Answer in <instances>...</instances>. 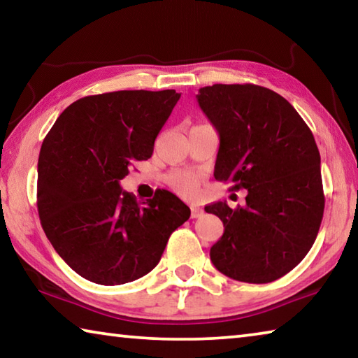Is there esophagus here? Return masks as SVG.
Masks as SVG:
<instances>
[{"instance_id":"esophagus-1","label":"esophagus","mask_w":358,"mask_h":358,"mask_svg":"<svg viewBox=\"0 0 358 358\" xmlns=\"http://www.w3.org/2000/svg\"><path fill=\"white\" fill-rule=\"evenodd\" d=\"M202 213H203L202 208L191 207V217H199V216H202Z\"/></svg>"}]
</instances>
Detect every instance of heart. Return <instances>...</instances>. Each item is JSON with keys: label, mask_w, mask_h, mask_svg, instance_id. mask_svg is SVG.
<instances>
[{"label": "heart", "mask_w": 358, "mask_h": 358, "mask_svg": "<svg viewBox=\"0 0 358 358\" xmlns=\"http://www.w3.org/2000/svg\"><path fill=\"white\" fill-rule=\"evenodd\" d=\"M169 185L178 196L194 201L201 194L202 173L199 172H173L169 175Z\"/></svg>", "instance_id": "b5f03b06"}]
</instances>
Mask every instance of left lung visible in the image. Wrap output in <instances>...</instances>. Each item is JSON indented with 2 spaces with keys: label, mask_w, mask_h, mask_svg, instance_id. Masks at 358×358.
I'll list each match as a JSON object with an SVG mask.
<instances>
[{
  "label": "left lung",
  "mask_w": 358,
  "mask_h": 358,
  "mask_svg": "<svg viewBox=\"0 0 358 358\" xmlns=\"http://www.w3.org/2000/svg\"><path fill=\"white\" fill-rule=\"evenodd\" d=\"M196 98L220 134L215 178L248 191L245 207H205L224 224L211 262L232 280L275 281L311 250L324 216L313 132L282 96L259 85L216 83Z\"/></svg>",
  "instance_id": "8db88e82"
}]
</instances>
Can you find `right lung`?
<instances>
[{
  "instance_id": "obj_1",
  "label": "right lung",
  "mask_w": 358,
  "mask_h": 358,
  "mask_svg": "<svg viewBox=\"0 0 358 358\" xmlns=\"http://www.w3.org/2000/svg\"><path fill=\"white\" fill-rule=\"evenodd\" d=\"M175 90H124L82 98L59 115L38 161V211L58 256L85 280L118 286L150 273L191 210L166 189L137 202L120 181L180 99Z\"/></svg>"
}]
</instances>
